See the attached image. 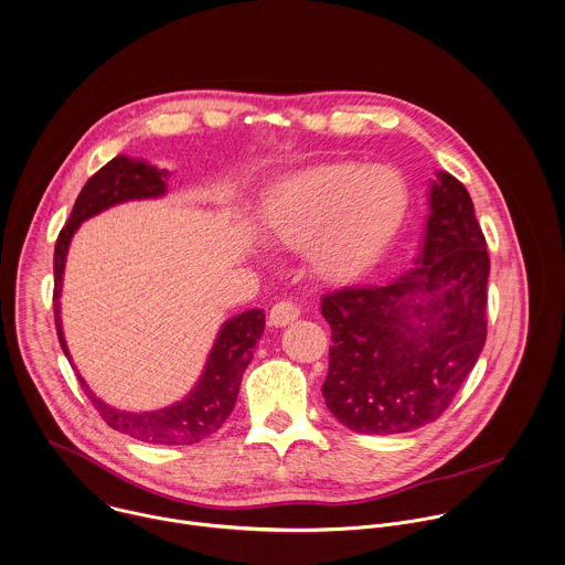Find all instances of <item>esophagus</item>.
I'll return each mask as SVG.
<instances>
[{
  "label": "esophagus",
  "mask_w": 565,
  "mask_h": 565,
  "mask_svg": "<svg viewBox=\"0 0 565 565\" xmlns=\"http://www.w3.org/2000/svg\"><path fill=\"white\" fill-rule=\"evenodd\" d=\"M299 306L292 299H281L270 310V326H286L299 317Z\"/></svg>",
  "instance_id": "1"
}]
</instances>
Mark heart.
Returning <instances> with one entry per match:
<instances>
[{
    "instance_id": "1",
    "label": "heart",
    "mask_w": 565,
    "mask_h": 565,
    "mask_svg": "<svg viewBox=\"0 0 565 565\" xmlns=\"http://www.w3.org/2000/svg\"><path fill=\"white\" fill-rule=\"evenodd\" d=\"M404 211V183L391 172L319 163L290 174L277 188L266 228L273 244L288 250L306 248L315 275L343 281L382 253Z\"/></svg>"
}]
</instances>
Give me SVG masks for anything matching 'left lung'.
Returning a JSON list of instances; mask_svg holds the SVG:
<instances>
[{
  "mask_svg": "<svg viewBox=\"0 0 565 565\" xmlns=\"http://www.w3.org/2000/svg\"><path fill=\"white\" fill-rule=\"evenodd\" d=\"M419 266L391 286L321 297L332 328L328 411L361 435L411 433L439 419L488 334L490 257L466 185L448 172L430 191Z\"/></svg>",
  "mask_w": 565,
  "mask_h": 565,
  "instance_id": "1",
  "label": "left lung"
}]
</instances>
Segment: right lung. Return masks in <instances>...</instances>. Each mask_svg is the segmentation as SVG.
I'll return each instance as SVG.
<instances>
[{"mask_svg": "<svg viewBox=\"0 0 565 565\" xmlns=\"http://www.w3.org/2000/svg\"><path fill=\"white\" fill-rule=\"evenodd\" d=\"M163 172L143 163L128 159L124 154L110 159L104 168H99L82 188V193L73 206V213L62 228L57 244H55V288H53V310H55V328L60 337V345L68 356V348L62 334L60 321V292H62V275L64 262L68 253V244L73 233L79 224L99 211L115 206L126 200H141V198H157L166 191V181L161 179ZM266 326V315L262 310H246L231 321L224 323L213 352L209 356L206 370L198 388L188 395L183 402L157 411V413H124L106 406L99 402L84 380L79 384L88 399L93 402L99 417L117 433L128 435L143 444H159V446H191L198 444L213 433H217L228 415L235 408L242 374L253 359L255 343L262 337ZM73 363V361H71Z\"/></svg>", "mask_w": 565, "mask_h": 565, "instance_id": "obj_1", "label": "right lung"}]
</instances>
